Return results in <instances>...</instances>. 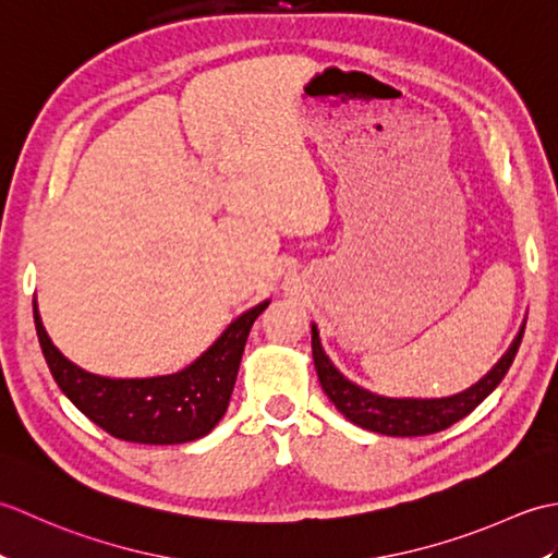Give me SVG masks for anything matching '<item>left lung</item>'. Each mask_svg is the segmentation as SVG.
<instances>
[{"label":"left lung","instance_id":"left-lung-1","mask_svg":"<svg viewBox=\"0 0 558 558\" xmlns=\"http://www.w3.org/2000/svg\"><path fill=\"white\" fill-rule=\"evenodd\" d=\"M523 333H525V326L520 328L518 338L513 340V345L508 348L501 362L496 364L480 384L468 388L465 393L441 398V400H410V398L393 400V398L374 396L369 390L354 386L326 357V352L322 350V340H318L316 326H312V352H314V366H316L318 381H322L326 396L333 400V405L345 414L352 424H357L362 429H369L376 434H386V436H426V434L444 432L450 424L468 417V414L501 384V378L506 376L508 369H511V364L515 360V352L520 348V340H523Z\"/></svg>","mask_w":558,"mask_h":558}]
</instances>
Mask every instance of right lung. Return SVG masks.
Segmentation results:
<instances>
[{"mask_svg":"<svg viewBox=\"0 0 558 558\" xmlns=\"http://www.w3.org/2000/svg\"><path fill=\"white\" fill-rule=\"evenodd\" d=\"M266 306L268 302L242 314L184 372L158 378H105L83 372L47 338L35 302L33 316L57 386L88 420L122 441L168 446L206 436L222 420L248 330Z\"/></svg>","mask_w":558,"mask_h":558,"instance_id":"obj_1","label":"right lung"}]
</instances>
